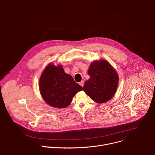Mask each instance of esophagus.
<instances>
[{
	"label": "esophagus",
	"instance_id": "1",
	"mask_svg": "<svg viewBox=\"0 0 155 155\" xmlns=\"http://www.w3.org/2000/svg\"><path fill=\"white\" fill-rule=\"evenodd\" d=\"M79 84L83 87V85H84V81H81V82L79 83Z\"/></svg>",
	"mask_w": 155,
	"mask_h": 155
}]
</instances>
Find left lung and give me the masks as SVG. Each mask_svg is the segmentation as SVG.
Masks as SVG:
<instances>
[{
  "label": "left lung",
  "mask_w": 155,
  "mask_h": 155,
  "mask_svg": "<svg viewBox=\"0 0 155 155\" xmlns=\"http://www.w3.org/2000/svg\"><path fill=\"white\" fill-rule=\"evenodd\" d=\"M90 78L84 84L83 91L97 103H104L114 96L119 77L114 68L105 60L92 62L88 70Z\"/></svg>",
  "instance_id": "obj_1"
}]
</instances>
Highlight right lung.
Returning <instances> with one entry per match:
<instances>
[{"instance_id": "obj_1", "label": "right lung", "mask_w": 155, "mask_h": 155, "mask_svg": "<svg viewBox=\"0 0 155 155\" xmlns=\"http://www.w3.org/2000/svg\"><path fill=\"white\" fill-rule=\"evenodd\" d=\"M82 89L71 75L65 74L60 65L55 66L49 64L39 79L41 96L49 105L54 107H67L75 94Z\"/></svg>"}]
</instances>
